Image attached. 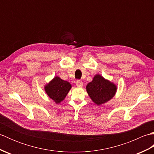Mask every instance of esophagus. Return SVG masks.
<instances>
[{
    "label": "esophagus",
    "instance_id": "34e87169",
    "mask_svg": "<svg viewBox=\"0 0 154 154\" xmlns=\"http://www.w3.org/2000/svg\"><path fill=\"white\" fill-rule=\"evenodd\" d=\"M76 85L78 87H82L83 86V83L81 81H77Z\"/></svg>",
    "mask_w": 154,
    "mask_h": 154
}]
</instances>
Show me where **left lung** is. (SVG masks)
<instances>
[{"label":"left lung","instance_id":"obj_1","mask_svg":"<svg viewBox=\"0 0 154 154\" xmlns=\"http://www.w3.org/2000/svg\"><path fill=\"white\" fill-rule=\"evenodd\" d=\"M86 90L93 102L100 106L115 96L117 85L100 74H96L92 81L87 85Z\"/></svg>","mask_w":154,"mask_h":154}]
</instances>
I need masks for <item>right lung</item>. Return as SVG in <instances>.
<instances>
[{"instance_id":"right-lung-1","label":"right lung","mask_w":154,"mask_h":154,"mask_svg":"<svg viewBox=\"0 0 154 154\" xmlns=\"http://www.w3.org/2000/svg\"><path fill=\"white\" fill-rule=\"evenodd\" d=\"M71 85L67 81L55 76L50 82L44 85V91L48 97L53 100L55 104L62 102L71 89Z\"/></svg>"}]
</instances>
